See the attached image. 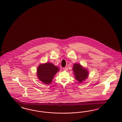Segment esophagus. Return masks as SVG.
Here are the masks:
<instances>
[{
    "label": "esophagus",
    "mask_w": 122,
    "mask_h": 122,
    "mask_svg": "<svg viewBox=\"0 0 122 122\" xmlns=\"http://www.w3.org/2000/svg\"><path fill=\"white\" fill-rule=\"evenodd\" d=\"M63 70H64V71H67V70H68V68H67V67L63 68Z\"/></svg>",
    "instance_id": "34e87169"
}]
</instances>
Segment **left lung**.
I'll use <instances>...</instances> for the list:
<instances>
[{
  "label": "left lung",
  "instance_id": "left-lung-1",
  "mask_svg": "<svg viewBox=\"0 0 122 122\" xmlns=\"http://www.w3.org/2000/svg\"><path fill=\"white\" fill-rule=\"evenodd\" d=\"M73 70L75 74V79L78 80L79 83H81L87 78L88 76V72L79 64L74 65Z\"/></svg>",
  "mask_w": 122,
  "mask_h": 122
}]
</instances>
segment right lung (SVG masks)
Here are the masks:
<instances>
[{"mask_svg": "<svg viewBox=\"0 0 122 122\" xmlns=\"http://www.w3.org/2000/svg\"><path fill=\"white\" fill-rule=\"evenodd\" d=\"M59 71L58 67L51 63L40 65L37 69L38 79L46 84H50L54 76Z\"/></svg>", "mask_w": 122, "mask_h": 122, "instance_id": "right-lung-1", "label": "right lung"}]
</instances>
